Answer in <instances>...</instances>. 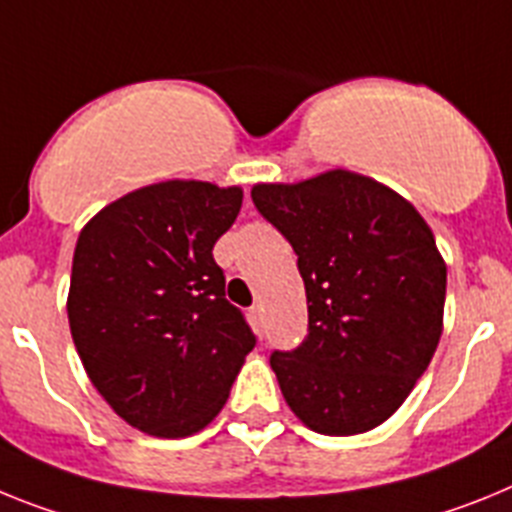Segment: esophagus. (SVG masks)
Returning a JSON list of instances; mask_svg holds the SVG:
<instances>
[{
    "label": "esophagus",
    "mask_w": 512,
    "mask_h": 512,
    "mask_svg": "<svg viewBox=\"0 0 512 512\" xmlns=\"http://www.w3.org/2000/svg\"><path fill=\"white\" fill-rule=\"evenodd\" d=\"M250 317H252V322H255L257 332H260V335H262V327H265V309H262V304L252 306Z\"/></svg>",
    "instance_id": "esophagus-1"
}]
</instances>
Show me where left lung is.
Returning <instances> with one entry per match:
<instances>
[{
  "instance_id": "1",
  "label": "left lung",
  "mask_w": 512,
  "mask_h": 512,
  "mask_svg": "<svg viewBox=\"0 0 512 512\" xmlns=\"http://www.w3.org/2000/svg\"><path fill=\"white\" fill-rule=\"evenodd\" d=\"M252 203L299 257L309 332L273 350L288 407L322 435L389 420L443 332L446 262L412 203L371 177L332 170L255 185Z\"/></svg>"
}]
</instances>
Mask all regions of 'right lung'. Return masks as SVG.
<instances>
[{
  "mask_svg": "<svg viewBox=\"0 0 512 512\" xmlns=\"http://www.w3.org/2000/svg\"><path fill=\"white\" fill-rule=\"evenodd\" d=\"M239 208V188L167 180L118 198L79 234L71 337L95 389L144 433L206 428L255 348L213 260Z\"/></svg>",
  "mask_w": 512,
  "mask_h": 512,
  "instance_id": "1",
  "label": "right lung"
}]
</instances>
